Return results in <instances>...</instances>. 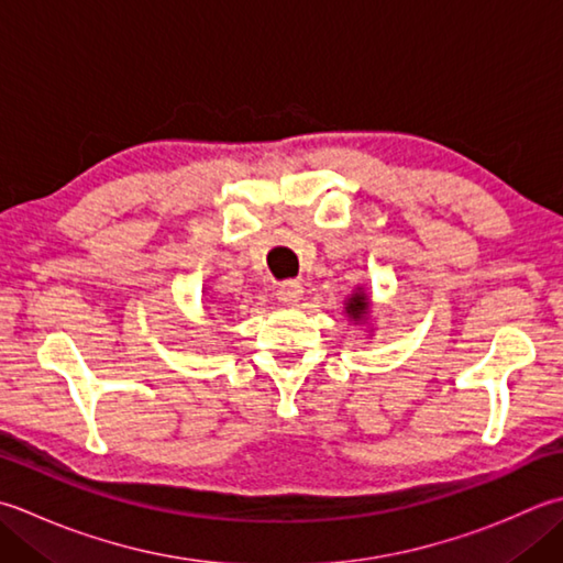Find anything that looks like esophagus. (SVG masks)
I'll return each mask as SVG.
<instances>
[{
    "mask_svg": "<svg viewBox=\"0 0 563 563\" xmlns=\"http://www.w3.org/2000/svg\"><path fill=\"white\" fill-rule=\"evenodd\" d=\"M302 283H297V280H285V283H280L278 285V292H275V295H278V300L283 302V305H297V302H300L302 300Z\"/></svg>",
    "mask_w": 563,
    "mask_h": 563,
    "instance_id": "34e87169",
    "label": "esophagus"
}]
</instances>
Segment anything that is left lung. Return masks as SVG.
Instances as JSON below:
<instances>
[{
	"instance_id": "8db88e82",
	"label": "left lung",
	"mask_w": 563,
	"mask_h": 563,
	"mask_svg": "<svg viewBox=\"0 0 563 563\" xmlns=\"http://www.w3.org/2000/svg\"><path fill=\"white\" fill-rule=\"evenodd\" d=\"M344 305H346L344 312L349 314V319H354L356 324L366 322V319H368V307H371V300H368L366 292H361V290L354 292Z\"/></svg>"
}]
</instances>
